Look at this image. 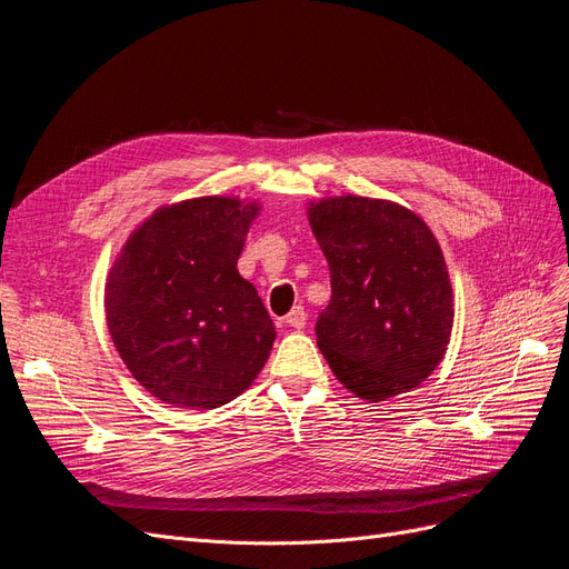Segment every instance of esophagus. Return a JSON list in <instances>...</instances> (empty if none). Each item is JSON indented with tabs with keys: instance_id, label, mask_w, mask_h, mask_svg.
<instances>
[{
	"instance_id": "obj_1",
	"label": "esophagus",
	"mask_w": 569,
	"mask_h": 569,
	"mask_svg": "<svg viewBox=\"0 0 569 569\" xmlns=\"http://www.w3.org/2000/svg\"><path fill=\"white\" fill-rule=\"evenodd\" d=\"M284 322L289 327H297V330H301V327H306V311L301 306H295L291 311L284 316Z\"/></svg>"
}]
</instances>
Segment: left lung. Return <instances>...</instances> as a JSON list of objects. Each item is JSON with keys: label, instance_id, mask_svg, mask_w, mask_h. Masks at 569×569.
<instances>
[{"label": "left lung", "instance_id": "8db88e82", "mask_svg": "<svg viewBox=\"0 0 569 569\" xmlns=\"http://www.w3.org/2000/svg\"><path fill=\"white\" fill-rule=\"evenodd\" d=\"M330 263L332 299L318 347L337 380L372 403L427 380L453 325L449 270L437 239L403 206L339 197L308 209Z\"/></svg>", "mask_w": 569, "mask_h": 569}]
</instances>
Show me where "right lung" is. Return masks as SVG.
Listing matches in <instances>:
<instances>
[{
  "label": "right lung",
  "instance_id": "obj_1",
  "mask_svg": "<svg viewBox=\"0 0 569 569\" xmlns=\"http://www.w3.org/2000/svg\"><path fill=\"white\" fill-rule=\"evenodd\" d=\"M258 206L230 197L159 209L109 272L107 320L116 349L147 391L178 408L232 401L261 372L274 325L237 272Z\"/></svg>",
  "mask_w": 569,
  "mask_h": 569
}]
</instances>
